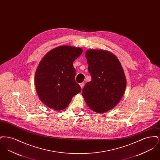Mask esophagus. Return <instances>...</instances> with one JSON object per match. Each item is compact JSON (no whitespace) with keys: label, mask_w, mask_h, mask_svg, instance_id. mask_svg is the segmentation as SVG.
<instances>
[{"label":"esophagus","mask_w":160,"mask_h":160,"mask_svg":"<svg viewBox=\"0 0 160 160\" xmlns=\"http://www.w3.org/2000/svg\"><path fill=\"white\" fill-rule=\"evenodd\" d=\"M80 87L82 88V89H83V88L84 86V83H80Z\"/></svg>","instance_id":"34e87169"}]
</instances>
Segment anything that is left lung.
<instances>
[{
    "label": "left lung",
    "instance_id": "obj_1",
    "mask_svg": "<svg viewBox=\"0 0 160 160\" xmlns=\"http://www.w3.org/2000/svg\"><path fill=\"white\" fill-rule=\"evenodd\" d=\"M86 57L92 80L84 86L82 95L91 109L102 113L114 108L122 98L125 76L118 59L109 52L89 50Z\"/></svg>",
    "mask_w": 160,
    "mask_h": 160
}]
</instances>
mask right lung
Instances as JSON below:
<instances>
[{
  "instance_id": "obj_1",
  "label": "right lung",
  "mask_w": 160,
  "mask_h": 160,
  "mask_svg": "<svg viewBox=\"0 0 160 160\" xmlns=\"http://www.w3.org/2000/svg\"><path fill=\"white\" fill-rule=\"evenodd\" d=\"M83 50L71 46H60L50 51L41 61L35 76L36 89L47 106L61 110L82 91L75 80L74 61Z\"/></svg>"
}]
</instances>
